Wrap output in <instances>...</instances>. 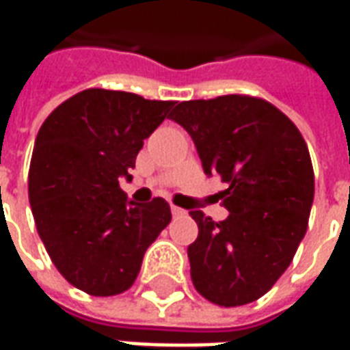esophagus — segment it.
Wrapping results in <instances>:
<instances>
[{"label":"esophagus","instance_id":"34e87169","mask_svg":"<svg viewBox=\"0 0 350 350\" xmlns=\"http://www.w3.org/2000/svg\"><path fill=\"white\" fill-rule=\"evenodd\" d=\"M170 210H172V215H174V217H180V215H185V210H182V208H178V206H172Z\"/></svg>","mask_w":350,"mask_h":350}]
</instances>
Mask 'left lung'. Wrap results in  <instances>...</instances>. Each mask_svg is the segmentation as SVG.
I'll list each match as a JSON object with an SVG mask.
<instances>
[{
    "label": "left lung",
    "mask_w": 350,
    "mask_h": 350,
    "mask_svg": "<svg viewBox=\"0 0 350 350\" xmlns=\"http://www.w3.org/2000/svg\"><path fill=\"white\" fill-rule=\"evenodd\" d=\"M170 120L191 135L206 174L227 183V219L189 212L198 225L187 247L193 285L221 308L258 300L308 230L315 195L308 144L279 108L251 95L183 100Z\"/></svg>",
    "instance_id": "1"
}]
</instances>
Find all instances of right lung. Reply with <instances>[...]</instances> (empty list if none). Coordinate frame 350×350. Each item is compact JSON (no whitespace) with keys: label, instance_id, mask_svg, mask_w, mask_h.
Returning a JSON list of instances; mask_svg holds the SVG:
<instances>
[{"label":"right lung","instance_id":"add662e5","mask_svg":"<svg viewBox=\"0 0 350 350\" xmlns=\"http://www.w3.org/2000/svg\"><path fill=\"white\" fill-rule=\"evenodd\" d=\"M174 105L90 88L54 108L37 133L27 182L37 232L57 271L86 294L131 288L172 219L165 198L127 202L120 178H129L144 138Z\"/></svg>","mask_w":350,"mask_h":350}]
</instances>
